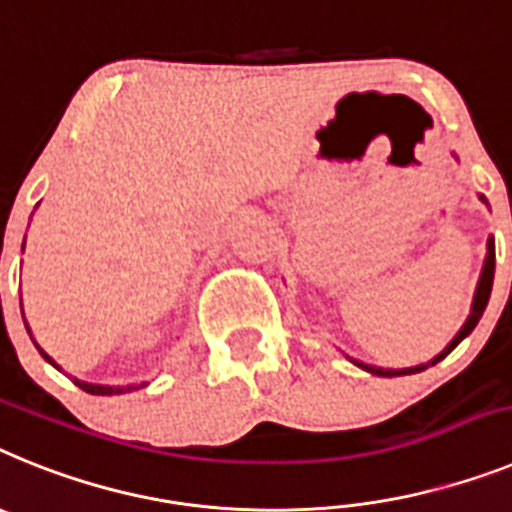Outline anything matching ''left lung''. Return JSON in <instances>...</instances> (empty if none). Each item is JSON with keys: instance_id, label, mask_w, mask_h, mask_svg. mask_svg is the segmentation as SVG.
Wrapping results in <instances>:
<instances>
[{"instance_id": "left-lung-1", "label": "left lung", "mask_w": 512, "mask_h": 512, "mask_svg": "<svg viewBox=\"0 0 512 512\" xmlns=\"http://www.w3.org/2000/svg\"><path fill=\"white\" fill-rule=\"evenodd\" d=\"M484 203H487V198L484 195H479ZM492 278H495V239H487V257H484V265H482V275H479V283H477V291H474V301H471V314L466 317L464 327H461L459 332H456V337H453L451 342H448L446 348L441 350V353L435 355L433 361L428 363H420V366H412V368H379V366H366V363L361 361H353L355 366H361L363 371L373 373V376H407V373H420L425 371V368L435 366L438 361H443L448 353H451L456 345H459L461 340H464L466 335H469L474 327H477V322L482 319L484 309H487V301H490V293H492Z\"/></svg>"}]
</instances>
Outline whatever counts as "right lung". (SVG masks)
I'll use <instances>...</instances> for the list:
<instances>
[{
	"label": "right lung",
	"mask_w": 512,
	"mask_h": 512,
	"mask_svg": "<svg viewBox=\"0 0 512 512\" xmlns=\"http://www.w3.org/2000/svg\"><path fill=\"white\" fill-rule=\"evenodd\" d=\"M22 247H25V244H22ZM22 306V304H20ZM25 327H28V324H25ZM30 332V330H28ZM33 337V335H30ZM35 342V340H33ZM35 348H38V342H35ZM41 350V348H38ZM41 355L43 358H46L48 363H51V366H56V363L51 361V355H46L41 350ZM59 368V366H56ZM74 384L79 386V389L82 391H87V394H97V397H110V394H123V391H133V389H139V386H146V384H128V386H102V384H87V381H79V379H74Z\"/></svg>",
	"instance_id": "obj_1"
}]
</instances>
